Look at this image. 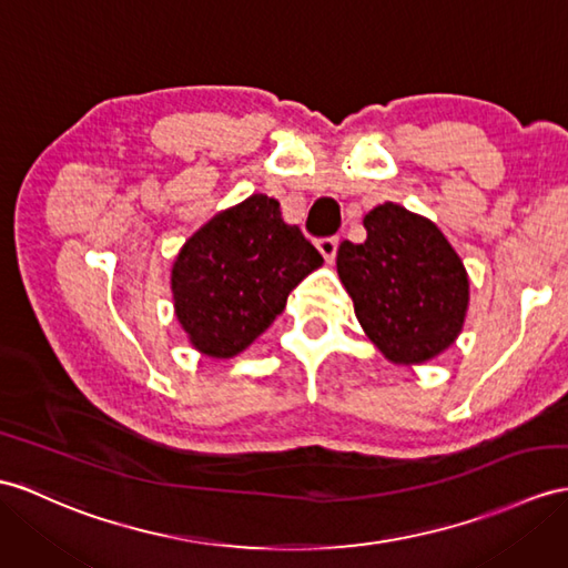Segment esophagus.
<instances>
[{
  "mask_svg": "<svg viewBox=\"0 0 568 568\" xmlns=\"http://www.w3.org/2000/svg\"><path fill=\"white\" fill-rule=\"evenodd\" d=\"M337 247H339V236H325V239H317V251L323 253V257L327 262L335 260L337 255Z\"/></svg>",
  "mask_w": 568,
  "mask_h": 568,
  "instance_id": "esophagus-1",
  "label": "esophagus"
}]
</instances>
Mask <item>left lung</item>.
Instances as JSON below:
<instances>
[{
  "instance_id": "obj_1",
  "label": "left lung",
  "mask_w": 568,
  "mask_h": 568,
  "mask_svg": "<svg viewBox=\"0 0 568 568\" xmlns=\"http://www.w3.org/2000/svg\"><path fill=\"white\" fill-rule=\"evenodd\" d=\"M364 226V243L339 245V280L371 342L395 364H422L458 337L467 272L436 224L405 206L385 202Z\"/></svg>"
}]
</instances>
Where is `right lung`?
Returning <instances> with one entry per match:
<instances>
[{
    "instance_id": "right-lung-1",
    "label": "right lung",
    "mask_w": 568,
    "mask_h": 568,
    "mask_svg": "<svg viewBox=\"0 0 568 568\" xmlns=\"http://www.w3.org/2000/svg\"><path fill=\"white\" fill-rule=\"evenodd\" d=\"M321 265L323 255L301 229L284 224L280 202L253 195L216 214L178 253L175 315L202 354L236 356Z\"/></svg>"
}]
</instances>
